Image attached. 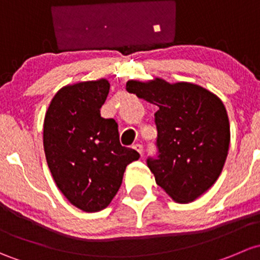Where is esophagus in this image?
Segmentation results:
<instances>
[{
  "label": "esophagus",
  "instance_id": "34e87169",
  "mask_svg": "<svg viewBox=\"0 0 260 260\" xmlns=\"http://www.w3.org/2000/svg\"><path fill=\"white\" fill-rule=\"evenodd\" d=\"M133 148L134 149H135L136 150V151H138L139 152V154H143V151H144V149H143V145H141V144H135V145H134L133 146Z\"/></svg>",
  "mask_w": 260,
  "mask_h": 260
}]
</instances>
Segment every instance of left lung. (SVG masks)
<instances>
[{
  "instance_id": "obj_1",
  "label": "left lung",
  "mask_w": 260,
  "mask_h": 260,
  "mask_svg": "<svg viewBox=\"0 0 260 260\" xmlns=\"http://www.w3.org/2000/svg\"><path fill=\"white\" fill-rule=\"evenodd\" d=\"M126 90L157 106V156L148 167L155 181L178 203L194 202L220 175L228 156L225 106L209 90L190 84L130 80Z\"/></svg>"
}]
</instances>
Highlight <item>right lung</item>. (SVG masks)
Segmentation results:
<instances>
[{"instance_id":"1","label":"right lung","mask_w":260,"mask_h":260,"mask_svg":"<svg viewBox=\"0 0 260 260\" xmlns=\"http://www.w3.org/2000/svg\"><path fill=\"white\" fill-rule=\"evenodd\" d=\"M106 79L63 86L51 100L44 121V149L56 185L74 207L105 209L122 183L124 171L140 157L120 144L114 119H104Z\"/></svg>"}]
</instances>
